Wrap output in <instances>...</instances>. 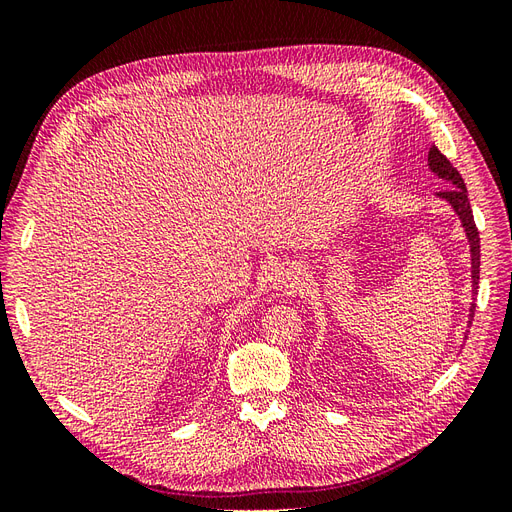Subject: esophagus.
Listing matches in <instances>:
<instances>
[{
    "mask_svg": "<svg viewBox=\"0 0 512 512\" xmlns=\"http://www.w3.org/2000/svg\"><path fill=\"white\" fill-rule=\"evenodd\" d=\"M303 269L301 267H288V265H284V267H277L275 269V273H273V277H271V286L275 288V290H280V292H294V290H299L301 288V284H303Z\"/></svg>",
    "mask_w": 512,
    "mask_h": 512,
    "instance_id": "1",
    "label": "esophagus"
}]
</instances>
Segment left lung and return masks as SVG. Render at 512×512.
Returning a JSON list of instances; mask_svg holds the SVG:
<instances>
[{"label": "left lung", "instance_id": "8db88e82", "mask_svg": "<svg viewBox=\"0 0 512 512\" xmlns=\"http://www.w3.org/2000/svg\"><path fill=\"white\" fill-rule=\"evenodd\" d=\"M427 164L431 168V173H436L440 179H446L448 183L453 185V188L442 190L436 196H440L442 200H446V203L453 207V211L459 215L463 230H466V237H468V243H470V254H472V297H476L478 275H480V237H478V228L474 224V215H472V207H470V200H468L466 183H463L459 170L446 160V156H442L436 145L429 149ZM474 309H476V303H470V320H468L470 324H472V318H474Z\"/></svg>", "mask_w": 512, "mask_h": 512}]
</instances>
